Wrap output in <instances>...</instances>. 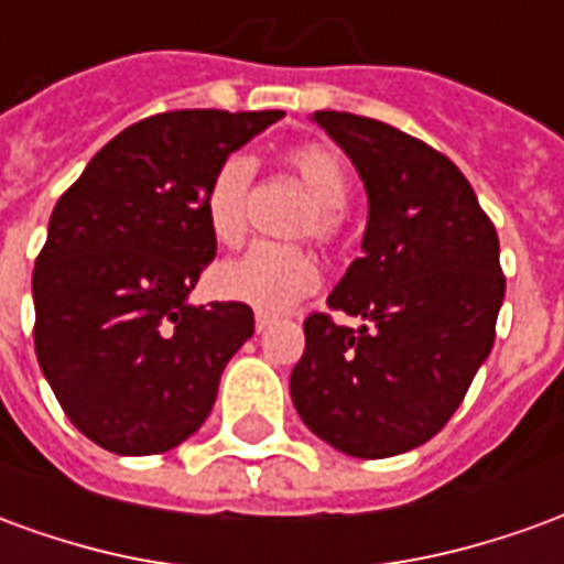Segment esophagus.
Returning <instances> with one entry per match:
<instances>
[{
  "label": "esophagus",
  "instance_id": "34e87169",
  "mask_svg": "<svg viewBox=\"0 0 564 564\" xmlns=\"http://www.w3.org/2000/svg\"><path fill=\"white\" fill-rule=\"evenodd\" d=\"M253 323H257V332H265L274 323V317L271 314H265V311H257V317H253Z\"/></svg>",
  "mask_w": 564,
  "mask_h": 564
}]
</instances>
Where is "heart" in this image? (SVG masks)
Wrapping results in <instances>:
<instances>
[{"label":"heart","mask_w":564,"mask_h":564,"mask_svg":"<svg viewBox=\"0 0 564 564\" xmlns=\"http://www.w3.org/2000/svg\"><path fill=\"white\" fill-rule=\"evenodd\" d=\"M283 162L299 174L317 205L307 210L302 235L335 245L344 235V202L350 193L341 156L326 144H295ZM253 184V162L232 153L214 169L205 189V220L220 245H238L247 232V196ZM323 271L314 253L302 247L257 245L245 257L220 262L214 269V290L229 302H245L259 311H286L314 293Z\"/></svg>","instance_id":"heart-1"}]
</instances>
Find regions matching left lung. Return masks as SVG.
Masks as SVG:
<instances>
[{"instance_id":"8db88e82","label":"left lung","mask_w":564,"mask_h":564,"mask_svg":"<svg viewBox=\"0 0 564 564\" xmlns=\"http://www.w3.org/2000/svg\"><path fill=\"white\" fill-rule=\"evenodd\" d=\"M368 193L362 257L329 314L305 319V354L290 375L302 423L359 459H387L437 435L496 341L505 299L498 235L453 162L371 117L317 111Z\"/></svg>"}]
</instances>
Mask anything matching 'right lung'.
Returning <instances> with one entry per match:
<instances>
[{"label": "right lung", "instance_id": "right-lung-1", "mask_svg": "<svg viewBox=\"0 0 564 564\" xmlns=\"http://www.w3.org/2000/svg\"><path fill=\"white\" fill-rule=\"evenodd\" d=\"M283 111H165L105 144L56 202L32 271L35 356L80 435L150 456L198 432L253 335L245 302L189 305L217 257L214 169Z\"/></svg>", "mask_w": 564, "mask_h": 564}]
</instances>
